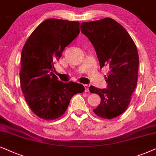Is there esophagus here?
<instances>
[{"mask_svg":"<svg viewBox=\"0 0 156 156\" xmlns=\"http://www.w3.org/2000/svg\"><path fill=\"white\" fill-rule=\"evenodd\" d=\"M84 87H85V92H88L89 91V86H88V85H86V84H85L84 85Z\"/></svg>","mask_w":156,"mask_h":156,"instance_id":"34e87169","label":"esophagus"}]
</instances>
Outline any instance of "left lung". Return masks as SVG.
Instances as JSON below:
<instances>
[{
  "label": "left lung",
  "instance_id": "1",
  "mask_svg": "<svg viewBox=\"0 0 156 156\" xmlns=\"http://www.w3.org/2000/svg\"><path fill=\"white\" fill-rule=\"evenodd\" d=\"M80 30L94 47L101 69L104 66L108 69L105 78L107 88H89L101 98L93 112L105 119L118 117L127 109L138 81L136 44L126 29L110 18L82 23Z\"/></svg>",
  "mask_w": 156,
  "mask_h": 156
}]
</instances>
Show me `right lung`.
Here are the masks:
<instances>
[{"label": "right lung", "instance_id": "obj_1", "mask_svg": "<svg viewBox=\"0 0 156 156\" xmlns=\"http://www.w3.org/2000/svg\"><path fill=\"white\" fill-rule=\"evenodd\" d=\"M79 33L78 21L49 18L35 29L23 48L20 87L31 111L41 118L61 117L71 98L85 90L83 85L63 83L53 73L55 61Z\"/></svg>", "mask_w": 156, "mask_h": 156}]
</instances>
